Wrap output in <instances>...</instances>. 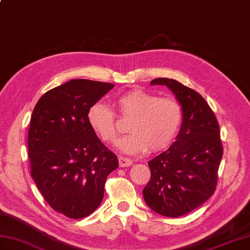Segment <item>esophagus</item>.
<instances>
[{
  "instance_id": "obj_1",
  "label": "esophagus",
  "mask_w": 250,
  "mask_h": 250,
  "mask_svg": "<svg viewBox=\"0 0 250 250\" xmlns=\"http://www.w3.org/2000/svg\"><path fill=\"white\" fill-rule=\"evenodd\" d=\"M119 160V166L120 167H130L132 164V160L128 158H125V157H119L118 158Z\"/></svg>"
}]
</instances>
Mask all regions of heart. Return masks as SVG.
I'll return each mask as SVG.
<instances>
[{
    "label": "heart",
    "instance_id": "obj_1",
    "mask_svg": "<svg viewBox=\"0 0 250 250\" xmlns=\"http://www.w3.org/2000/svg\"><path fill=\"white\" fill-rule=\"evenodd\" d=\"M116 106L125 118H131L130 135L119 140L117 147L125 155L159 151L172 144L183 121V110L177 101L135 90L116 100ZM91 129L105 143H114L118 136L115 113L107 105L95 103L88 110Z\"/></svg>",
    "mask_w": 250,
    "mask_h": 250
}]
</instances>
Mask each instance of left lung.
I'll use <instances>...</instances> for the list:
<instances>
[{
    "label": "left lung",
    "instance_id": "obj_1",
    "mask_svg": "<svg viewBox=\"0 0 250 250\" xmlns=\"http://www.w3.org/2000/svg\"><path fill=\"white\" fill-rule=\"evenodd\" d=\"M182 106L183 121L171 147L148 162L151 176L143 190L146 204L159 215L180 217L213 195L222 158L219 125L206 101L171 78H156Z\"/></svg>",
    "mask_w": 250,
    "mask_h": 250
}]
</instances>
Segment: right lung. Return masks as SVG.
<instances>
[{
    "label": "right lung",
    "instance_id": "obj_1",
    "mask_svg": "<svg viewBox=\"0 0 250 250\" xmlns=\"http://www.w3.org/2000/svg\"><path fill=\"white\" fill-rule=\"evenodd\" d=\"M114 83L72 79L47 91L31 116V176L47 203L72 219L89 216L104 196L118 159L99 140L88 110Z\"/></svg>",
    "mask_w": 250,
    "mask_h": 250
}]
</instances>
